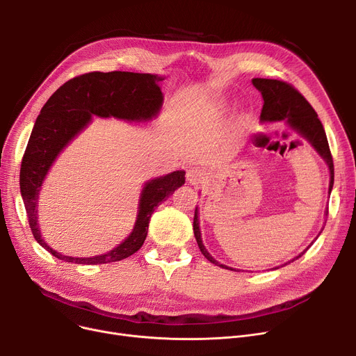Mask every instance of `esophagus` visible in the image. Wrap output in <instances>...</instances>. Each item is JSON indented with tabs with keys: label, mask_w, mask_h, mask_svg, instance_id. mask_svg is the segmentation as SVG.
<instances>
[{
	"label": "esophagus",
	"mask_w": 356,
	"mask_h": 356,
	"mask_svg": "<svg viewBox=\"0 0 356 356\" xmlns=\"http://www.w3.org/2000/svg\"><path fill=\"white\" fill-rule=\"evenodd\" d=\"M186 180H188L189 184L196 186V184L203 183L204 175H203V172L200 170V168L192 167V168H189V170H188V175H186Z\"/></svg>",
	"instance_id": "1"
}]
</instances>
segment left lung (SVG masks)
I'll return each instance as SVG.
<instances>
[{"instance_id":"1","label":"left lung","mask_w":356,"mask_h":356,"mask_svg":"<svg viewBox=\"0 0 356 356\" xmlns=\"http://www.w3.org/2000/svg\"><path fill=\"white\" fill-rule=\"evenodd\" d=\"M252 85L261 92V95H263V99H264L263 111H261V121L263 122L286 121L293 129L297 131L298 134L305 137L314 147L316 152L321 154V157L326 161L330 172V183H329V193H330L333 188V176H334L333 159L330 154L325 128L321 120L317 118L316 111L312 108V105L306 101V98L302 95V93L287 82L277 81V79L255 78L252 79ZM193 232L197 241V245L200 248V252L204 255V258L209 259L215 266H219L227 270H234L231 267L219 264L202 244L199 219H197V207L195 209V218H193ZM305 252H302L298 257H302ZM298 257H296L294 259H297Z\"/></svg>"}]
</instances>
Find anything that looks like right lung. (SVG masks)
Instances as JSON below:
<instances>
[{"label": "right lung", "instance_id": "obj_1", "mask_svg": "<svg viewBox=\"0 0 356 356\" xmlns=\"http://www.w3.org/2000/svg\"><path fill=\"white\" fill-rule=\"evenodd\" d=\"M164 78L149 73L90 72L63 83L40 111L33 127L20 168V191L29 225L39 244L56 258L74 264H108L137 252L145 241L149 218L159 204L184 184V172L177 170L144 184L133 232L112 251L92 258L66 257L42 238L37 220V202L43 180L62 149L92 121V115L127 121H148L159 114Z\"/></svg>", "mask_w": 356, "mask_h": 356}]
</instances>
